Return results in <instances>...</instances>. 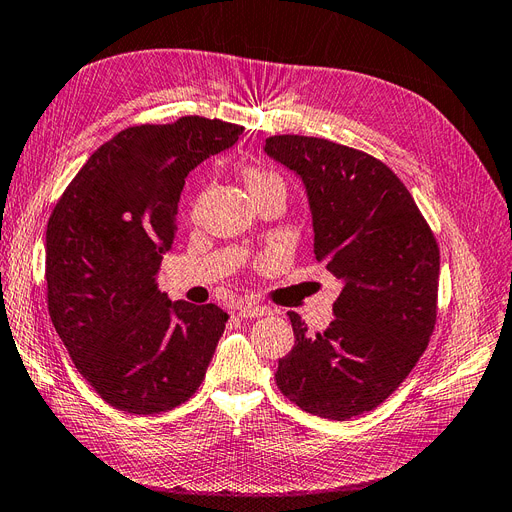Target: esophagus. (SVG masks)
<instances>
[{"label":"esophagus","instance_id":"obj_1","mask_svg":"<svg viewBox=\"0 0 512 512\" xmlns=\"http://www.w3.org/2000/svg\"><path fill=\"white\" fill-rule=\"evenodd\" d=\"M237 309H239L237 314H239L241 318H247V320H252V318H265V316H271V309H269V307L254 305V303H243V305H239Z\"/></svg>","mask_w":512,"mask_h":512}]
</instances>
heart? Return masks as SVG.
Returning <instances> with one entry per match:
<instances>
[{"mask_svg":"<svg viewBox=\"0 0 512 512\" xmlns=\"http://www.w3.org/2000/svg\"><path fill=\"white\" fill-rule=\"evenodd\" d=\"M243 179H245L247 192H250V196H254L262 190H269V188H284L282 179L277 177L275 173H271V170H265V168H256V166L245 168Z\"/></svg>","mask_w":512,"mask_h":512,"instance_id":"b5f03b06","label":"heart"}]
</instances>
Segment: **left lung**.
Instances as JSON below:
<instances>
[{"instance_id": "8db88e82", "label": "left lung", "mask_w": 512, "mask_h": 512, "mask_svg": "<svg viewBox=\"0 0 512 512\" xmlns=\"http://www.w3.org/2000/svg\"><path fill=\"white\" fill-rule=\"evenodd\" d=\"M262 149L301 179L316 260L342 280L322 333H307L288 312L294 348L275 382L305 412L344 421L380 406L425 352L436 324L438 243L406 185L367 153L294 134L271 136Z\"/></svg>"}]
</instances>
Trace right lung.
<instances>
[{
  "mask_svg": "<svg viewBox=\"0 0 512 512\" xmlns=\"http://www.w3.org/2000/svg\"><path fill=\"white\" fill-rule=\"evenodd\" d=\"M241 126L181 117L104 143L46 226L49 314L76 369L117 410L158 414L205 378L228 314L158 288L185 177L239 141Z\"/></svg>",
  "mask_w": 512,
  "mask_h": 512,
  "instance_id": "1",
  "label": "right lung"
}]
</instances>
